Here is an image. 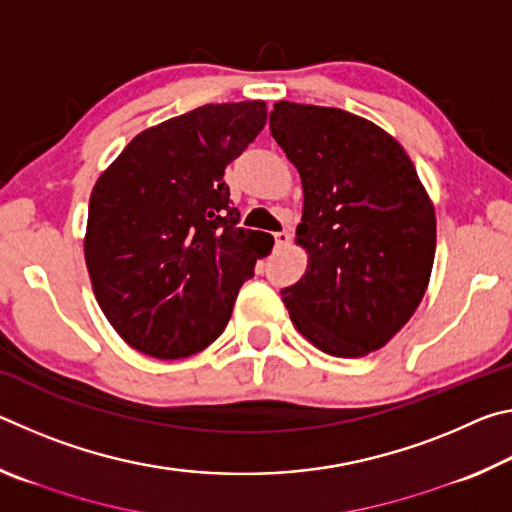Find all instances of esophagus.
Returning <instances> with one entry per match:
<instances>
[{
	"instance_id": "esophagus-1",
	"label": "esophagus",
	"mask_w": 512,
	"mask_h": 512,
	"mask_svg": "<svg viewBox=\"0 0 512 512\" xmlns=\"http://www.w3.org/2000/svg\"><path fill=\"white\" fill-rule=\"evenodd\" d=\"M291 244V235L287 230H282V232H275V248L277 250H282V248H287Z\"/></svg>"
}]
</instances>
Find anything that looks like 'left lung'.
Here are the masks:
<instances>
[{
  "label": "left lung",
  "instance_id": "left-lung-1",
  "mask_svg": "<svg viewBox=\"0 0 512 512\" xmlns=\"http://www.w3.org/2000/svg\"><path fill=\"white\" fill-rule=\"evenodd\" d=\"M271 135L302 180L307 271L282 289L318 350L357 359L409 323L429 287L436 212L402 144L341 108L277 101Z\"/></svg>",
  "mask_w": 512,
  "mask_h": 512
}]
</instances>
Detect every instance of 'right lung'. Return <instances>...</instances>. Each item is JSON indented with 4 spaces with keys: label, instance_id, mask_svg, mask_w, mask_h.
Returning <instances> with one entry per match:
<instances>
[{
    "label": "right lung",
    "instance_id": "right-lung-1",
    "mask_svg": "<svg viewBox=\"0 0 512 512\" xmlns=\"http://www.w3.org/2000/svg\"><path fill=\"white\" fill-rule=\"evenodd\" d=\"M266 124L264 101L207 103L135 135L90 196L85 266L108 323L155 359L205 350L266 257L239 228L225 167Z\"/></svg>",
    "mask_w": 512,
    "mask_h": 512
}]
</instances>
